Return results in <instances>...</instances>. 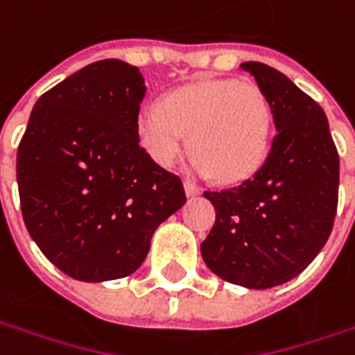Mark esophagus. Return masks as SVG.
I'll return each mask as SVG.
<instances>
[{
	"instance_id": "1",
	"label": "esophagus",
	"mask_w": 355,
	"mask_h": 355,
	"mask_svg": "<svg viewBox=\"0 0 355 355\" xmlns=\"http://www.w3.org/2000/svg\"><path fill=\"white\" fill-rule=\"evenodd\" d=\"M185 193H187L189 198H191V196H199V193H201V187L193 184V182H185Z\"/></svg>"
}]
</instances>
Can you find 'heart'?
Segmentation results:
<instances>
[{"instance_id":"obj_1","label":"heart","mask_w":355,"mask_h":355,"mask_svg":"<svg viewBox=\"0 0 355 355\" xmlns=\"http://www.w3.org/2000/svg\"><path fill=\"white\" fill-rule=\"evenodd\" d=\"M272 112L249 80H199L171 92L164 103L140 108L136 130L146 154L170 168L185 150V134L196 168L239 182L259 170L268 150Z\"/></svg>"}]
</instances>
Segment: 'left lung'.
<instances>
[{
  "label": "left lung",
  "instance_id": "obj_1",
  "mask_svg": "<svg viewBox=\"0 0 355 355\" xmlns=\"http://www.w3.org/2000/svg\"><path fill=\"white\" fill-rule=\"evenodd\" d=\"M268 101L277 136L259 171L241 185L205 191L215 223L201 257L217 277L272 288L298 277L332 233L340 156L320 104L263 62H243Z\"/></svg>",
  "mask_w": 355,
  "mask_h": 355
}]
</instances>
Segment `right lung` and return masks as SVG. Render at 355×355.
Instances as JSON below:
<instances>
[{
    "instance_id": "obj_1",
    "label": "right lung",
    "mask_w": 355,
    "mask_h": 355,
    "mask_svg": "<svg viewBox=\"0 0 355 355\" xmlns=\"http://www.w3.org/2000/svg\"><path fill=\"white\" fill-rule=\"evenodd\" d=\"M138 67L104 59L47 90L17 148L23 221L41 252L85 282L142 265L162 221L185 203L182 178L146 154Z\"/></svg>"
}]
</instances>
